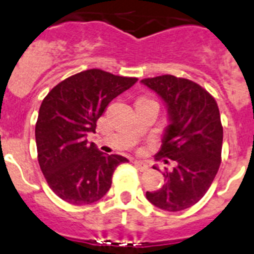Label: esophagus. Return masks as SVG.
<instances>
[{
    "label": "esophagus",
    "mask_w": 254,
    "mask_h": 254,
    "mask_svg": "<svg viewBox=\"0 0 254 254\" xmlns=\"http://www.w3.org/2000/svg\"><path fill=\"white\" fill-rule=\"evenodd\" d=\"M133 164H135V167L137 168L138 171H141V172H145V171H148V164L144 163V162H141V160H135L133 162Z\"/></svg>",
    "instance_id": "esophagus-1"
}]
</instances>
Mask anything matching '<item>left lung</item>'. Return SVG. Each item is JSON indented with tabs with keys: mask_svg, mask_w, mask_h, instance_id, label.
<instances>
[{
	"mask_svg": "<svg viewBox=\"0 0 254 254\" xmlns=\"http://www.w3.org/2000/svg\"><path fill=\"white\" fill-rule=\"evenodd\" d=\"M141 83L164 101L168 112L170 125L158 157L176 162L172 171L163 173V186L146 191V199L164 211H184L204 196L220 168L224 137L220 110L211 94L186 78L166 74L145 78Z\"/></svg>",
	"mask_w": 254,
	"mask_h": 254,
	"instance_id": "8db88e82",
	"label": "left lung"
}]
</instances>
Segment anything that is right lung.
Returning <instances> with one entry per match:
<instances>
[{
	"label": "right lung",
	"mask_w": 254,
	"mask_h": 254,
	"mask_svg": "<svg viewBox=\"0 0 254 254\" xmlns=\"http://www.w3.org/2000/svg\"><path fill=\"white\" fill-rule=\"evenodd\" d=\"M137 78L119 77L88 69L66 78L41 104L36 123L38 163L49 186L70 204H91L112 186L113 172L127 158L105 155L88 132L113 99L128 90Z\"/></svg>",
	"instance_id": "1"
}]
</instances>
